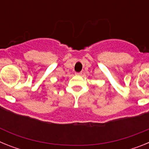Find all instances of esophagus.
Listing matches in <instances>:
<instances>
[{
  "label": "esophagus",
  "instance_id": "esophagus-1",
  "mask_svg": "<svg viewBox=\"0 0 149 149\" xmlns=\"http://www.w3.org/2000/svg\"><path fill=\"white\" fill-rule=\"evenodd\" d=\"M75 74L76 75H81V74H82V73H81V72H76Z\"/></svg>",
  "mask_w": 149,
  "mask_h": 149
}]
</instances>
